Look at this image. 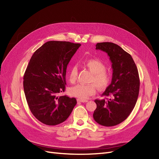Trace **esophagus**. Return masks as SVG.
Here are the masks:
<instances>
[{"instance_id": "34e87169", "label": "esophagus", "mask_w": 159, "mask_h": 159, "mask_svg": "<svg viewBox=\"0 0 159 159\" xmlns=\"http://www.w3.org/2000/svg\"><path fill=\"white\" fill-rule=\"evenodd\" d=\"M77 101H78V102H81V103H86V102H88V100H84V99H78Z\"/></svg>"}]
</instances>
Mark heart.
<instances>
[{"label": "heart", "mask_w": 159, "mask_h": 159, "mask_svg": "<svg viewBox=\"0 0 159 159\" xmlns=\"http://www.w3.org/2000/svg\"><path fill=\"white\" fill-rule=\"evenodd\" d=\"M85 66L93 74L91 78V84H78L70 89L72 96L80 99H85L90 95H93L96 91V87L99 89H103L109 85L111 81L110 74L105 71L106 67L103 62L98 59H90L85 62ZM78 68L72 66L68 72V78L71 83H75L78 78Z\"/></svg>", "instance_id": "obj_1"}]
</instances>
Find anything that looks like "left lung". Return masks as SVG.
Instances as JSON below:
<instances>
[{"mask_svg":"<svg viewBox=\"0 0 159 159\" xmlns=\"http://www.w3.org/2000/svg\"><path fill=\"white\" fill-rule=\"evenodd\" d=\"M95 47L109 56L113 75L102 94L106 98L95 100L97 108L93 117L101 125L115 126L125 121L135 106L140 87L139 72L131 56L117 44L100 42Z\"/></svg>","mask_w":159,"mask_h":159,"instance_id":"1","label":"left lung"}]
</instances>
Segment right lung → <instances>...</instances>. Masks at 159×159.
<instances>
[{"instance_id":"right-lung-1","label":"right lung","mask_w":159,"mask_h":159,"mask_svg":"<svg viewBox=\"0 0 159 159\" xmlns=\"http://www.w3.org/2000/svg\"><path fill=\"white\" fill-rule=\"evenodd\" d=\"M80 44L49 41L32 55L24 75V91L30 111L38 121L56 125L68 118L75 98L58 96L65 91L67 66Z\"/></svg>"}]
</instances>
